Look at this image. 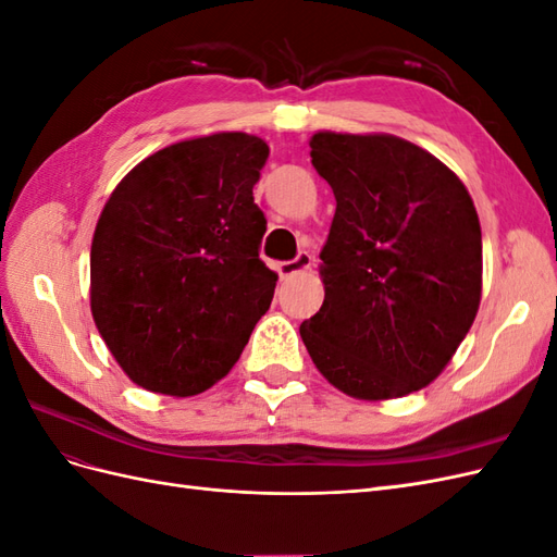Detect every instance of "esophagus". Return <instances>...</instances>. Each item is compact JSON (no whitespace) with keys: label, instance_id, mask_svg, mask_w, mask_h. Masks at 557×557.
<instances>
[{"label":"esophagus","instance_id":"obj_1","mask_svg":"<svg viewBox=\"0 0 557 557\" xmlns=\"http://www.w3.org/2000/svg\"><path fill=\"white\" fill-rule=\"evenodd\" d=\"M311 262H313V258L309 256V252L301 250L295 260L278 262V264H276V272H278L281 278H293L295 274L307 272V269H311Z\"/></svg>","mask_w":557,"mask_h":557}]
</instances>
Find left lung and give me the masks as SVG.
<instances>
[{
    "label": "left lung",
    "mask_w": 557,
    "mask_h": 557,
    "mask_svg": "<svg viewBox=\"0 0 557 557\" xmlns=\"http://www.w3.org/2000/svg\"><path fill=\"white\" fill-rule=\"evenodd\" d=\"M311 164L336 199L320 250L323 307L299 327L313 364L356 399L440 376L481 305V223L465 183L393 134L315 132Z\"/></svg>",
    "instance_id": "8db88e82"
}]
</instances>
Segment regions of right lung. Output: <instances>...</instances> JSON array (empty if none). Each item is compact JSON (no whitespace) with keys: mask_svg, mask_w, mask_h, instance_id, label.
<instances>
[{"mask_svg":"<svg viewBox=\"0 0 557 557\" xmlns=\"http://www.w3.org/2000/svg\"><path fill=\"white\" fill-rule=\"evenodd\" d=\"M269 146L215 132L141 160L115 185L90 248V309L115 362L150 393L209 391L272 305L276 272L252 201Z\"/></svg>","mask_w":557,"mask_h":557,"instance_id":"add662e5","label":"right lung"}]
</instances>
